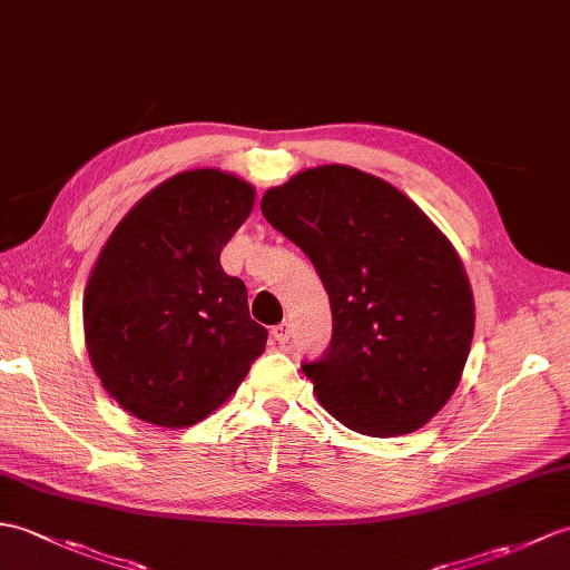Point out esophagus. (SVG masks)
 <instances>
[{
  "instance_id": "esophagus-1",
  "label": "esophagus",
  "mask_w": 570,
  "mask_h": 570,
  "mask_svg": "<svg viewBox=\"0 0 570 570\" xmlns=\"http://www.w3.org/2000/svg\"><path fill=\"white\" fill-rule=\"evenodd\" d=\"M272 337H274L276 342H279V345H286L288 337H291V323L284 321V323H279V325H274V327H272Z\"/></svg>"
}]
</instances>
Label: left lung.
<instances>
[{
  "label": "left lung",
  "instance_id": "obj_1",
  "mask_svg": "<svg viewBox=\"0 0 570 570\" xmlns=\"http://www.w3.org/2000/svg\"><path fill=\"white\" fill-rule=\"evenodd\" d=\"M262 214L321 274L327 352L303 374L342 425L410 434L440 413L469 360L475 311L464 264L422 208L347 165L303 169L262 196Z\"/></svg>",
  "mask_w": 570,
  "mask_h": 570
}]
</instances>
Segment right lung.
I'll list each match as a JSON object with an SVG mask.
<instances>
[{"label":"right lung","mask_w":570,"mask_h":570,"mask_svg":"<svg viewBox=\"0 0 570 570\" xmlns=\"http://www.w3.org/2000/svg\"><path fill=\"white\" fill-rule=\"evenodd\" d=\"M255 187L216 167L157 184L116 225L85 288V345L106 393L160 428H189L240 386L267 345L220 249Z\"/></svg>","instance_id":"obj_1"}]
</instances>
